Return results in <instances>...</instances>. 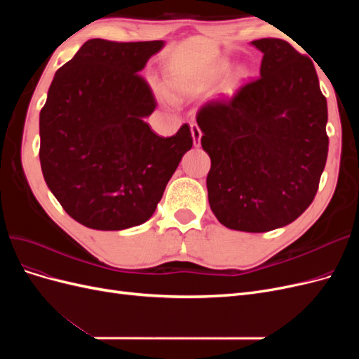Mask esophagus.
I'll list each match as a JSON object with an SVG mask.
<instances>
[{
  "mask_svg": "<svg viewBox=\"0 0 359 359\" xmlns=\"http://www.w3.org/2000/svg\"><path fill=\"white\" fill-rule=\"evenodd\" d=\"M190 132H191V137H193V145L199 147L201 145V137H202V132L198 124H191L190 126Z\"/></svg>",
  "mask_w": 359,
  "mask_h": 359,
  "instance_id": "34e87169",
  "label": "esophagus"
}]
</instances>
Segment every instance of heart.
Masks as SVG:
<instances>
[{"mask_svg":"<svg viewBox=\"0 0 359 359\" xmlns=\"http://www.w3.org/2000/svg\"><path fill=\"white\" fill-rule=\"evenodd\" d=\"M227 64L219 62V64H211V66L202 69L194 78H181V76H173L170 78V88L180 95H186L201 91L203 88H208V86L215 85L223 79V88L226 93L233 91L238 85H240L245 79V69L243 66H235L231 67L226 72ZM158 93L163 95V91L158 90Z\"/></svg>","mask_w":359,"mask_h":359,"instance_id":"heart-1","label":"heart"}]
</instances>
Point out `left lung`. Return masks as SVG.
<instances>
[{"instance_id":"8db88e82","label":"left lung","mask_w":359,"mask_h":359,"mask_svg":"<svg viewBox=\"0 0 359 359\" xmlns=\"http://www.w3.org/2000/svg\"><path fill=\"white\" fill-rule=\"evenodd\" d=\"M260 78L198 114L211 158L210 206L227 229L268 232L306 211L328 157V107L313 62L280 39L253 40Z\"/></svg>"}]
</instances>
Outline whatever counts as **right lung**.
<instances>
[{
  "label": "right lung",
  "instance_id": "1",
  "mask_svg": "<svg viewBox=\"0 0 359 359\" xmlns=\"http://www.w3.org/2000/svg\"><path fill=\"white\" fill-rule=\"evenodd\" d=\"M163 40L85 41L53 76L40 112V165L73 220L123 231L154 214L193 145L190 127L161 137L145 123L154 97L139 73Z\"/></svg>",
  "mask_w": 359,
  "mask_h": 359
}]
</instances>
